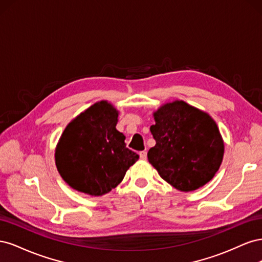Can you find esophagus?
<instances>
[{"label":"esophagus","instance_id":"esophagus-1","mask_svg":"<svg viewBox=\"0 0 262 262\" xmlns=\"http://www.w3.org/2000/svg\"><path fill=\"white\" fill-rule=\"evenodd\" d=\"M139 155H140V158H141V160H143V161H145V160H146L147 153L145 152V150H141V152L139 153Z\"/></svg>","mask_w":262,"mask_h":262}]
</instances>
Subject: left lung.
Returning <instances> with one entry per match:
<instances>
[{"label":"left lung","instance_id":"left-lung-1","mask_svg":"<svg viewBox=\"0 0 262 262\" xmlns=\"http://www.w3.org/2000/svg\"><path fill=\"white\" fill-rule=\"evenodd\" d=\"M150 133L156 141L147 158L160 176L180 191H192L219 170L224 143L213 119L201 110L176 100L154 113Z\"/></svg>","mask_w":262,"mask_h":262}]
</instances>
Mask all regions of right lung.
<instances>
[{"label": "right lung", "instance_id": "1", "mask_svg": "<svg viewBox=\"0 0 262 262\" xmlns=\"http://www.w3.org/2000/svg\"><path fill=\"white\" fill-rule=\"evenodd\" d=\"M117 122V110L100 101L68 124L55 149V165L69 186L95 196L108 193L139 160L125 146Z\"/></svg>", "mask_w": 262, "mask_h": 262}]
</instances>
